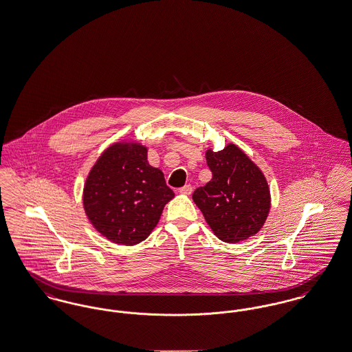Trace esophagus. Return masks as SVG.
Here are the masks:
<instances>
[{"label": "esophagus", "mask_w": 352, "mask_h": 352, "mask_svg": "<svg viewBox=\"0 0 352 352\" xmlns=\"http://www.w3.org/2000/svg\"><path fill=\"white\" fill-rule=\"evenodd\" d=\"M179 192L184 195H190L192 192V186L191 184H184V187L179 188Z\"/></svg>", "instance_id": "1"}]
</instances>
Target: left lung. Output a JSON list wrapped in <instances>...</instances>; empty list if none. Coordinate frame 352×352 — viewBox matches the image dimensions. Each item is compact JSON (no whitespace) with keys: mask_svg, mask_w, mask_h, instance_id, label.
I'll use <instances>...</instances> for the list:
<instances>
[{"mask_svg":"<svg viewBox=\"0 0 352 352\" xmlns=\"http://www.w3.org/2000/svg\"><path fill=\"white\" fill-rule=\"evenodd\" d=\"M212 173L192 199L214 234L224 243H239L257 234L268 218L270 192L263 171L234 144L206 151Z\"/></svg>","mask_w":352,"mask_h":352,"instance_id":"8db88e82","label":"left lung"}]
</instances>
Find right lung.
Wrapping results in <instances>:
<instances>
[{
    "label": "right lung",
    "instance_id": "obj_1",
    "mask_svg": "<svg viewBox=\"0 0 352 352\" xmlns=\"http://www.w3.org/2000/svg\"><path fill=\"white\" fill-rule=\"evenodd\" d=\"M173 198L164 173L149 165L148 149L138 142L111 145L84 184L89 221L104 237L122 245L144 241Z\"/></svg>",
    "mask_w": 352,
    "mask_h": 352
}]
</instances>
